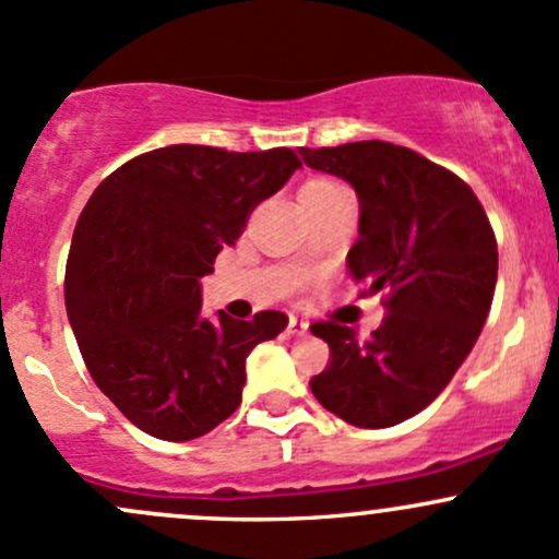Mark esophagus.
Listing matches in <instances>:
<instances>
[{"instance_id":"obj_1","label":"esophagus","mask_w":559,"mask_h":559,"mask_svg":"<svg viewBox=\"0 0 559 559\" xmlns=\"http://www.w3.org/2000/svg\"><path fill=\"white\" fill-rule=\"evenodd\" d=\"M286 332H289L292 337H302V334H308V321H302V319H297V316H292L289 326H286Z\"/></svg>"}]
</instances>
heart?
<instances>
[{"instance_id":"b5f03b06","label":"heart","mask_w":559,"mask_h":559,"mask_svg":"<svg viewBox=\"0 0 559 559\" xmlns=\"http://www.w3.org/2000/svg\"><path fill=\"white\" fill-rule=\"evenodd\" d=\"M334 190H345L340 181H332V179H310L305 181L302 190L299 192H334Z\"/></svg>"}]
</instances>
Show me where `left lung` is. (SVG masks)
Masks as SVG:
<instances>
[{"label": "left lung", "instance_id": "1", "mask_svg": "<svg viewBox=\"0 0 559 559\" xmlns=\"http://www.w3.org/2000/svg\"><path fill=\"white\" fill-rule=\"evenodd\" d=\"M316 171L358 195L348 270L388 316L361 343L337 321L310 326L329 364L310 380L321 407L358 428H388L426 409L472 354L498 278V246L472 187L448 168L388 141L299 146Z\"/></svg>", "mask_w": 559, "mask_h": 559}]
</instances>
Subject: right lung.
<instances>
[{"label":"right lung","instance_id":"1","mask_svg":"<svg viewBox=\"0 0 559 559\" xmlns=\"http://www.w3.org/2000/svg\"><path fill=\"white\" fill-rule=\"evenodd\" d=\"M299 166L286 146L174 144L117 168L82 209L63 281L69 324L96 385L150 437L190 442L230 418L246 356L289 324L281 310L205 319L201 278Z\"/></svg>","mask_w":559,"mask_h":559}]
</instances>
